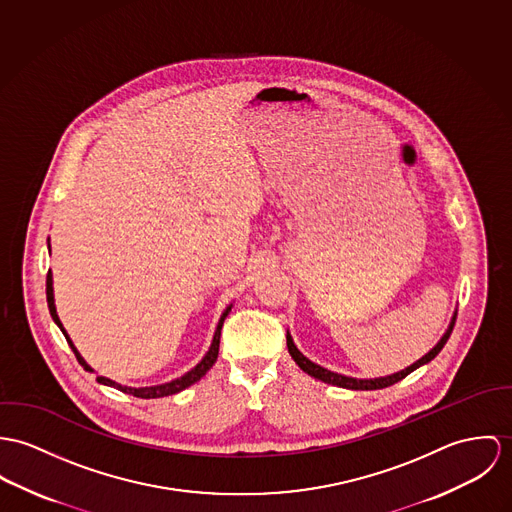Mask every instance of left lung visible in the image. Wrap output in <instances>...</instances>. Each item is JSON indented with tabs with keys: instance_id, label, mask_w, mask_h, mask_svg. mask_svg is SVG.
I'll return each mask as SVG.
<instances>
[{
	"instance_id": "8db88e82",
	"label": "left lung",
	"mask_w": 512,
	"mask_h": 512,
	"mask_svg": "<svg viewBox=\"0 0 512 512\" xmlns=\"http://www.w3.org/2000/svg\"><path fill=\"white\" fill-rule=\"evenodd\" d=\"M455 316H457V310H455L454 316H452V320H450V326H448V330L444 332V336L438 340V343H436L426 355H422L418 361H414L412 365L404 367L402 371H397V373H393V375H385V377H375V379L347 377V375L330 371V369H326V367H322V365L310 361V359H308L306 355H302L300 349L294 345L290 332H286V347H288L290 357L296 361V365H298L304 373H308L310 377H314V379H318V381H322V383H328V385H334V387H341V389H351V391H377V389H385V387L395 385L398 381H402L406 375H410L412 371H416L418 367L430 363V361L442 351V347L446 345V341L450 340V334H452V330H454Z\"/></svg>"
}]
</instances>
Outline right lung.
<instances>
[{"mask_svg":"<svg viewBox=\"0 0 512 512\" xmlns=\"http://www.w3.org/2000/svg\"><path fill=\"white\" fill-rule=\"evenodd\" d=\"M49 249H51V243H49ZM47 302H49V310H51V316H53V320H55V324H57L58 328H60V332L64 334V338L68 341V345L72 347V351H74V355H76V359L80 361V365L86 369V371H90V373H96L88 363H86V359L80 355V351L76 349V345L72 343L70 340V336L66 334V330H64V326H62V322H60V318H58L57 314V306H55V290H53V273L49 271V275H47ZM231 306L233 304H229L228 308L224 310V314L220 316V320H218V326H216V332H214V338H212V343H210V349L206 351V355L202 357V361L196 365V367H192L190 371H186L182 377H176V379H172L169 383H163V385H153V387H127V385H121V383H115L112 379H108V377H102V375H98L96 379H98V383H102V385H106V387H114L117 391H121V393H127V395H133V397L137 398H161V397H169V395H176V393H180V391H184L186 387H190V385H194L196 381H200L210 369H212V365L216 363V359H218V351H220V336H222V326H224V320H226V316H228L229 312H231Z\"/></svg>","mask_w":512,"mask_h":512,"instance_id":"add662e5","label":"right lung"}]
</instances>
